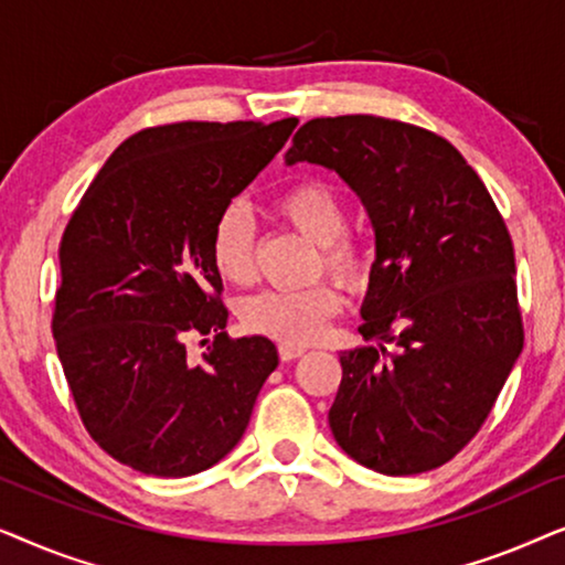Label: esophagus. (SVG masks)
I'll list each match as a JSON object with an SVG mask.
<instances>
[{"label":"esophagus","instance_id":"34e87169","mask_svg":"<svg viewBox=\"0 0 565 565\" xmlns=\"http://www.w3.org/2000/svg\"><path fill=\"white\" fill-rule=\"evenodd\" d=\"M277 350H280V358L285 360V362H290V360H296V358H300V354L306 352V347H300V344H280L277 347Z\"/></svg>","mask_w":565,"mask_h":565}]
</instances>
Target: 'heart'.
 <instances>
[{"label":"heart","instance_id":"b5f03b06","mask_svg":"<svg viewBox=\"0 0 565 565\" xmlns=\"http://www.w3.org/2000/svg\"><path fill=\"white\" fill-rule=\"evenodd\" d=\"M277 215L321 246V262L350 288H360L373 267V254L360 238L347 234L342 198L327 182L306 180L280 192ZM211 259L223 280L244 285L254 277V226L244 205L223 207L213 228ZM342 311V292L323 280L300 290H262L238 303V319L254 334L285 344H313L327 334Z\"/></svg>","mask_w":565,"mask_h":565}]
</instances>
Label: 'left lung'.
<instances>
[{"instance_id": "left-lung-1", "label": "left lung", "mask_w": 565, "mask_h": 565, "mask_svg": "<svg viewBox=\"0 0 565 565\" xmlns=\"http://www.w3.org/2000/svg\"><path fill=\"white\" fill-rule=\"evenodd\" d=\"M298 161L342 177L375 231L360 327L375 344L339 358L331 435L385 476L445 466L478 435L524 344L507 223L462 153L408 122L313 118L285 153Z\"/></svg>"}]
</instances>
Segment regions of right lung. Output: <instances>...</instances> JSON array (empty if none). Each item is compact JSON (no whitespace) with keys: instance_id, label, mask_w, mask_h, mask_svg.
<instances>
[{"instance_id":"obj_1","label":"right lung","mask_w":565,"mask_h":565,"mask_svg":"<svg viewBox=\"0 0 565 565\" xmlns=\"http://www.w3.org/2000/svg\"><path fill=\"white\" fill-rule=\"evenodd\" d=\"M298 118L184 120L126 138L61 238L58 360L84 427L146 476L184 478L234 450L277 367L267 337L231 339L211 259L223 207L288 141ZM214 334L192 363L184 341Z\"/></svg>"}]
</instances>
